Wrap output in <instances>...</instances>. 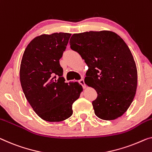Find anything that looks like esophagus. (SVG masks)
<instances>
[{
  "instance_id": "34e87169",
  "label": "esophagus",
  "mask_w": 152,
  "mask_h": 152,
  "mask_svg": "<svg viewBox=\"0 0 152 152\" xmlns=\"http://www.w3.org/2000/svg\"><path fill=\"white\" fill-rule=\"evenodd\" d=\"M79 83L81 85L83 86V88H85L86 87V85H85V80H84V79H83V78H82L80 79V80H79Z\"/></svg>"
}]
</instances>
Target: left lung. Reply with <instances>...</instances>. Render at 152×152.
Returning <instances> with one entry per match:
<instances>
[{"mask_svg":"<svg viewBox=\"0 0 152 152\" xmlns=\"http://www.w3.org/2000/svg\"><path fill=\"white\" fill-rule=\"evenodd\" d=\"M69 44L89 67L85 82L98 94L92 102L96 116L113 120L123 115L137 87V66L125 42L114 32L102 31L74 34Z\"/></svg>","mask_w":152,"mask_h":152,"instance_id":"left-lung-1","label":"left lung"}]
</instances>
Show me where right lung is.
<instances>
[{
	"mask_svg": "<svg viewBox=\"0 0 152 152\" xmlns=\"http://www.w3.org/2000/svg\"><path fill=\"white\" fill-rule=\"evenodd\" d=\"M71 35L55 33L36 37L22 58L20 79L24 96L34 111L46 121L71 117L72 104L83 91L78 83H65L59 63Z\"/></svg>",
	"mask_w": 152,
	"mask_h": 152,
	"instance_id": "add662e5",
	"label": "right lung"
}]
</instances>
